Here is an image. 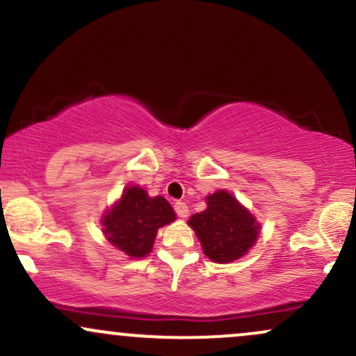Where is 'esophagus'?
Masks as SVG:
<instances>
[{
    "label": "esophagus",
    "mask_w": 356,
    "mask_h": 356,
    "mask_svg": "<svg viewBox=\"0 0 356 356\" xmlns=\"http://www.w3.org/2000/svg\"><path fill=\"white\" fill-rule=\"evenodd\" d=\"M174 211H175V214L179 216V218H187V216H189V207H187V204L186 202H181V201H177L174 204Z\"/></svg>",
    "instance_id": "34e87169"
}]
</instances>
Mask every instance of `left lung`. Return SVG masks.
Segmentation results:
<instances>
[{"label":"left lung","instance_id":"8db88e82","mask_svg":"<svg viewBox=\"0 0 356 356\" xmlns=\"http://www.w3.org/2000/svg\"><path fill=\"white\" fill-rule=\"evenodd\" d=\"M206 201L207 209L189 219L204 252L216 263L239 259L254 244L259 224L229 192L218 191Z\"/></svg>","mask_w":356,"mask_h":356}]
</instances>
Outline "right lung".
<instances>
[{
    "label": "right lung",
    "mask_w": 356,
    "mask_h": 356,
    "mask_svg": "<svg viewBox=\"0 0 356 356\" xmlns=\"http://www.w3.org/2000/svg\"><path fill=\"white\" fill-rule=\"evenodd\" d=\"M174 219L175 212L164 197H149L140 187H129L102 222L113 246L132 257H144L152 249L159 227Z\"/></svg>",
    "instance_id": "right-lung-1"
}]
</instances>
